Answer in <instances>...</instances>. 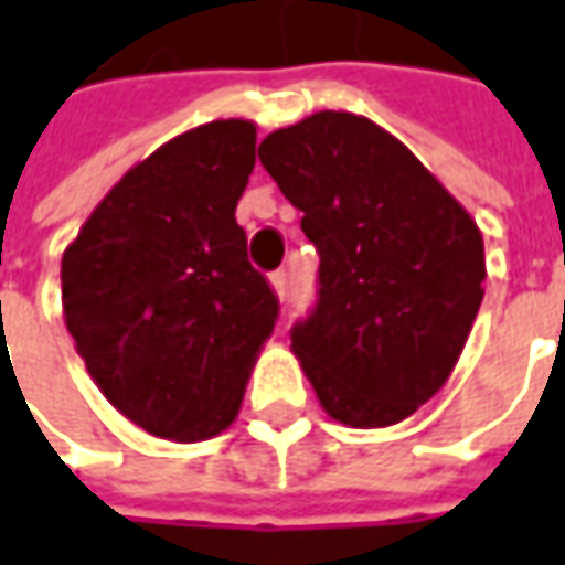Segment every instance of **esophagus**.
I'll list each match as a JSON object with an SVG mask.
<instances>
[{
  "label": "esophagus",
  "mask_w": 565,
  "mask_h": 565,
  "mask_svg": "<svg viewBox=\"0 0 565 565\" xmlns=\"http://www.w3.org/2000/svg\"><path fill=\"white\" fill-rule=\"evenodd\" d=\"M271 287H275V294H278V297H287V271H284V268H278V271H275V275H271Z\"/></svg>",
  "instance_id": "34e87169"
}]
</instances>
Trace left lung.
<instances>
[{
    "label": "left lung",
    "instance_id": "left-lung-1",
    "mask_svg": "<svg viewBox=\"0 0 565 565\" xmlns=\"http://www.w3.org/2000/svg\"><path fill=\"white\" fill-rule=\"evenodd\" d=\"M259 162L319 249V300L290 350L350 428L413 416L450 379L481 306L472 215L375 121L316 111L268 134Z\"/></svg>",
    "mask_w": 565,
    "mask_h": 565
}]
</instances>
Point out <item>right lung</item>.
I'll use <instances>...</instances> for the list:
<instances>
[{
    "label": "right lung",
    "instance_id": "right-lung-1",
    "mask_svg": "<svg viewBox=\"0 0 565 565\" xmlns=\"http://www.w3.org/2000/svg\"><path fill=\"white\" fill-rule=\"evenodd\" d=\"M253 166V121L193 127L130 168L62 256L89 379L156 438L222 435L275 331L278 297L234 218Z\"/></svg>",
    "mask_w": 565,
    "mask_h": 565
}]
</instances>
